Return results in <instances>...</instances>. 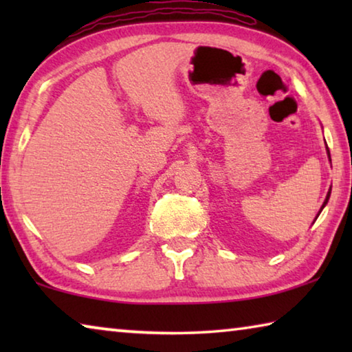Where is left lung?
<instances>
[{"mask_svg":"<svg viewBox=\"0 0 352 352\" xmlns=\"http://www.w3.org/2000/svg\"><path fill=\"white\" fill-rule=\"evenodd\" d=\"M326 148H327V147H326ZM327 157H329V162H331V153H329V148H327ZM329 197H331V189H329V192H327V195H326V200H324L323 206H321V210H323V208L326 206V204H327V200H329ZM321 210H320V212H321ZM320 212H318V216H320Z\"/></svg>","mask_w":352,"mask_h":352,"instance_id":"left-lung-1","label":"left lung"}]
</instances>
